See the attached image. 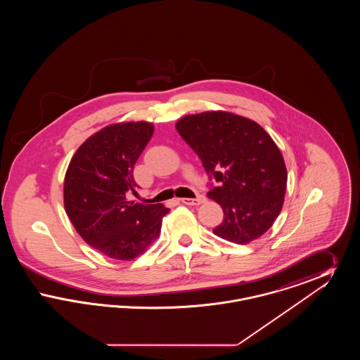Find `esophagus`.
Listing matches in <instances>:
<instances>
[{
  "mask_svg": "<svg viewBox=\"0 0 360 360\" xmlns=\"http://www.w3.org/2000/svg\"><path fill=\"white\" fill-rule=\"evenodd\" d=\"M205 201V198L202 195H197L195 198H182L181 202L185 205H200Z\"/></svg>",
  "mask_w": 360,
  "mask_h": 360,
  "instance_id": "obj_1",
  "label": "esophagus"
}]
</instances>
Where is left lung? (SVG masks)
<instances>
[{"mask_svg":"<svg viewBox=\"0 0 360 360\" xmlns=\"http://www.w3.org/2000/svg\"><path fill=\"white\" fill-rule=\"evenodd\" d=\"M175 127L209 175L207 197L223 207L213 233L236 244L260 238L278 217L288 184L274 140L255 121L228 112L190 115Z\"/></svg>","mask_w":360,"mask_h":360,"instance_id":"left-lung-1","label":"left lung"}]
</instances>
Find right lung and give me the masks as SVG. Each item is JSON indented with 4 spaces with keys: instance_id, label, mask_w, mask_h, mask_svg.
Returning a JSON list of instances; mask_svg holds the SVG:
<instances>
[{
    "instance_id": "right-lung-1",
    "label": "right lung",
    "mask_w": 360,
    "mask_h": 360,
    "mask_svg": "<svg viewBox=\"0 0 360 360\" xmlns=\"http://www.w3.org/2000/svg\"><path fill=\"white\" fill-rule=\"evenodd\" d=\"M154 134L150 122L109 125L77 150L65 176V209L75 231L103 255L131 260L154 241L162 219L160 204L127 201L136 193L134 167Z\"/></svg>"
}]
</instances>
